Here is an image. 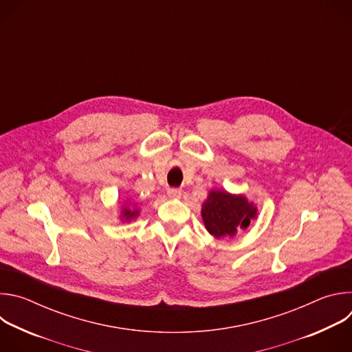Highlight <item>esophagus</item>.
Listing matches in <instances>:
<instances>
[{
  "label": "esophagus",
  "mask_w": 352,
  "mask_h": 352,
  "mask_svg": "<svg viewBox=\"0 0 352 352\" xmlns=\"http://www.w3.org/2000/svg\"><path fill=\"white\" fill-rule=\"evenodd\" d=\"M167 195L170 197H173V199H178V197H181L182 190H181V188H168L167 189Z\"/></svg>",
  "instance_id": "34e87169"
}]
</instances>
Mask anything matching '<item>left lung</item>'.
Segmentation results:
<instances>
[{
    "label": "left lung",
    "mask_w": 352,
    "mask_h": 352,
    "mask_svg": "<svg viewBox=\"0 0 352 352\" xmlns=\"http://www.w3.org/2000/svg\"><path fill=\"white\" fill-rule=\"evenodd\" d=\"M256 214V206L248 202L243 195H231L226 190H210L202 205L205 227L214 238L234 236L238 228H246Z\"/></svg>",
    "instance_id": "1"
}]
</instances>
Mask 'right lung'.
<instances>
[{
    "label": "right lung",
    "instance_id": "right-lung-1",
    "mask_svg": "<svg viewBox=\"0 0 352 352\" xmlns=\"http://www.w3.org/2000/svg\"><path fill=\"white\" fill-rule=\"evenodd\" d=\"M138 214H139V210H138V209H131V208H128V206H124V208H122V212H121V216H122V219H125V221H131V220L135 219Z\"/></svg>",
    "mask_w": 352,
    "mask_h": 352
}]
</instances>
